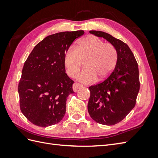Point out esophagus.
Returning <instances> with one entry per match:
<instances>
[{
  "instance_id": "34e87169",
  "label": "esophagus",
  "mask_w": 158,
  "mask_h": 158,
  "mask_svg": "<svg viewBox=\"0 0 158 158\" xmlns=\"http://www.w3.org/2000/svg\"><path fill=\"white\" fill-rule=\"evenodd\" d=\"M83 85L81 84H79L78 83H73V91L74 92H77V90L79 89H80L81 88H82Z\"/></svg>"
}]
</instances>
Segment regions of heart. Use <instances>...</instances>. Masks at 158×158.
<instances>
[{"mask_svg": "<svg viewBox=\"0 0 158 158\" xmlns=\"http://www.w3.org/2000/svg\"><path fill=\"white\" fill-rule=\"evenodd\" d=\"M118 58L116 48L105 43L96 36L89 35L80 40L76 48L70 46L64 54V64L68 75L74 77L82 65L84 69L77 75L79 81L90 83L106 79L113 71Z\"/></svg>", "mask_w": 158, "mask_h": 158, "instance_id": "heart-1", "label": "heart"}]
</instances>
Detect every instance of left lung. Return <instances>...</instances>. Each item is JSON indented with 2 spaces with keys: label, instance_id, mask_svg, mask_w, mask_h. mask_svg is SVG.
<instances>
[{
  "label": "left lung",
  "instance_id": "8db88e82",
  "mask_svg": "<svg viewBox=\"0 0 158 158\" xmlns=\"http://www.w3.org/2000/svg\"><path fill=\"white\" fill-rule=\"evenodd\" d=\"M89 33L107 40L118 54L111 74L103 81L89 87L90 117L98 123L113 126L125 118L136 105L140 89L138 64L126 43L102 31Z\"/></svg>",
  "mask_w": 158,
  "mask_h": 158
}]
</instances>
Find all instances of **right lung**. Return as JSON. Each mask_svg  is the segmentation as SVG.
Wrapping results in <instances>:
<instances>
[{"instance_id": "1", "label": "right lung", "mask_w": 158, "mask_h": 158, "mask_svg": "<svg viewBox=\"0 0 158 158\" xmlns=\"http://www.w3.org/2000/svg\"><path fill=\"white\" fill-rule=\"evenodd\" d=\"M83 31L62 32L39 42L23 65L18 84L19 107L28 120L47 127L62 119L74 81L65 73L64 54Z\"/></svg>"}]
</instances>
